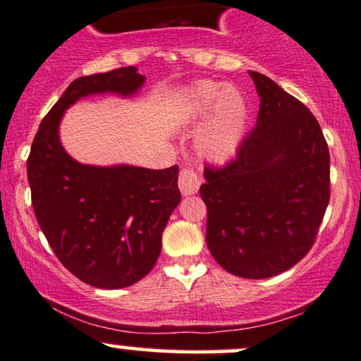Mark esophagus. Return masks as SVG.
I'll return each instance as SVG.
<instances>
[{
  "mask_svg": "<svg viewBox=\"0 0 361 361\" xmlns=\"http://www.w3.org/2000/svg\"><path fill=\"white\" fill-rule=\"evenodd\" d=\"M199 185H201V179H199L197 172L194 169H182L179 173V189L184 196H190V194H196Z\"/></svg>",
  "mask_w": 361,
  "mask_h": 361,
  "instance_id": "obj_1",
  "label": "esophagus"
}]
</instances>
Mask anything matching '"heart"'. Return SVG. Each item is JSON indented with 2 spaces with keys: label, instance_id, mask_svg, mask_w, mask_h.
Listing matches in <instances>:
<instances>
[{
  "label": "heart",
  "instance_id": "b5f03b06",
  "mask_svg": "<svg viewBox=\"0 0 361 361\" xmlns=\"http://www.w3.org/2000/svg\"><path fill=\"white\" fill-rule=\"evenodd\" d=\"M213 108V116L197 138V150L209 160H226L243 138L247 104L236 89L213 80H202L189 89L184 99L189 118L197 120Z\"/></svg>",
  "mask_w": 361,
  "mask_h": 361
}]
</instances>
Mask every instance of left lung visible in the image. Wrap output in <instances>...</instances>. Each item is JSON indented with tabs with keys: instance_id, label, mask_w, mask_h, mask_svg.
<instances>
[{
	"instance_id": "left-lung-1",
	"label": "left lung",
	"mask_w": 361,
	"mask_h": 361,
	"mask_svg": "<svg viewBox=\"0 0 361 361\" xmlns=\"http://www.w3.org/2000/svg\"><path fill=\"white\" fill-rule=\"evenodd\" d=\"M257 126L223 167L206 165V243L226 272L269 279L306 257L329 202V150L309 109L260 72Z\"/></svg>"
}]
</instances>
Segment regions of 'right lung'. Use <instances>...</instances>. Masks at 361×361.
<instances>
[{
	"instance_id": "add662e5",
	"label": "right lung",
	"mask_w": 361,
	"mask_h": 361,
	"mask_svg": "<svg viewBox=\"0 0 361 361\" xmlns=\"http://www.w3.org/2000/svg\"><path fill=\"white\" fill-rule=\"evenodd\" d=\"M145 82L137 67L72 80L42 120L27 160L37 221L61 264L99 289L133 286L154 269L162 233L180 202L179 167L154 169L75 162L59 140V125L79 97L131 96Z\"/></svg>"
}]
</instances>
